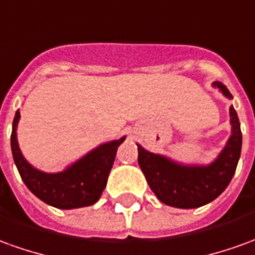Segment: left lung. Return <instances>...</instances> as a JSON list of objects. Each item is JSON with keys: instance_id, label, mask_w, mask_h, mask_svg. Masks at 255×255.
Wrapping results in <instances>:
<instances>
[{"instance_id": "left-lung-1", "label": "left lung", "mask_w": 255, "mask_h": 255, "mask_svg": "<svg viewBox=\"0 0 255 255\" xmlns=\"http://www.w3.org/2000/svg\"><path fill=\"white\" fill-rule=\"evenodd\" d=\"M228 99L232 94L220 81L213 83ZM231 136L220 154L210 164H183L164 154L152 153L138 146V164L153 193L167 206L197 208L215 200L227 189L235 175L242 152V131L238 113L229 108Z\"/></svg>"}]
</instances>
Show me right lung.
I'll return each instance as SVG.
<instances>
[{"label":"right lung","mask_w":255,"mask_h":255,"mask_svg":"<svg viewBox=\"0 0 255 255\" xmlns=\"http://www.w3.org/2000/svg\"><path fill=\"white\" fill-rule=\"evenodd\" d=\"M19 120L20 112L17 110L12 123L10 149L17 171L28 190L44 203L62 210L95 204L106 188L117 149L126 136L101 143L63 171L45 172L33 167L23 156L16 132Z\"/></svg>","instance_id":"right-lung-1"}]
</instances>
